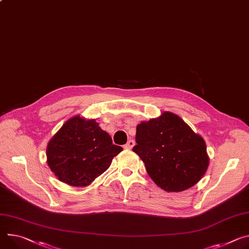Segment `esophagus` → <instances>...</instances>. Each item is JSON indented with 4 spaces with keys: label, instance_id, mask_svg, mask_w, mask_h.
<instances>
[{
    "label": "esophagus",
    "instance_id": "obj_1",
    "mask_svg": "<svg viewBox=\"0 0 249 249\" xmlns=\"http://www.w3.org/2000/svg\"><path fill=\"white\" fill-rule=\"evenodd\" d=\"M134 145H135V141L134 140H129L127 142V144L124 145V148L125 149H132L134 147Z\"/></svg>",
    "mask_w": 249,
    "mask_h": 249
}]
</instances>
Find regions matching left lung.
Wrapping results in <instances>:
<instances>
[{"mask_svg":"<svg viewBox=\"0 0 249 249\" xmlns=\"http://www.w3.org/2000/svg\"><path fill=\"white\" fill-rule=\"evenodd\" d=\"M136 143L133 151L144 162L155 184L166 192L192 188L208 169L205 141L171 112L139 124Z\"/></svg>","mask_w":249,"mask_h":249,"instance_id":"obj_1","label":"left lung"}]
</instances>
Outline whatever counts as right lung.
I'll return each instance as SVG.
<instances>
[{"instance_id":"add662e5","label":"right lung","mask_w":249,"mask_h":249,"mask_svg":"<svg viewBox=\"0 0 249 249\" xmlns=\"http://www.w3.org/2000/svg\"><path fill=\"white\" fill-rule=\"evenodd\" d=\"M122 147L95 120L75 116L66 121L47 148L48 165L61 182L85 187L103 174Z\"/></svg>"}]
</instances>
